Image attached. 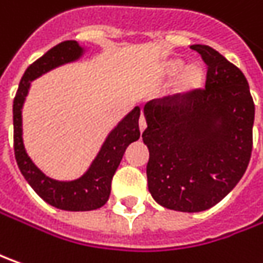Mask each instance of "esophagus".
Instances as JSON below:
<instances>
[{"label":"esophagus","mask_w":263,"mask_h":263,"mask_svg":"<svg viewBox=\"0 0 263 263\" xmlns=\"http://www.w3.org/2000/svg\"><path fill=\"white\" fill-rule=\"evenodd\" d=\"M138 125H140V131L141 132H144V129L147 128V122H145V118L141 115V118H140V122H138Z\"/></svg>","instance_id":"esophagus-1"}]
</instances>
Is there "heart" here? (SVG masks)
<instances>
[{
    "instance_id": "1",
    "label": "heart",
    "mask_w": 263,
    "mask_h": 263,
    "mask_svg": "<svg viewBox=\"0 0 263 263\" xmlns=\"http://www.w3.org/2000/svg\"><path fill=\"white\" fill-rule=\"evenodd\" d=\"M186 68L183 61H173L170 62L167 67L168 76H180V88L182 90H191L194 87L199 86L204 80V71L199 67H189Z\"/></svg>"
}]
</instances>
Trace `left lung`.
Segmentation results:
<instances>
[{
  "label": "left lung",
  "mask_w": 263,
  "mask_h": 263,
  "mask_svg": "<svg viewBox=\"0 0 263 263\" xmlns=\"http://www.w3.org/2000/svg\"><path fill=\"white\" fill-rule=\"evenodd\" d=\"M208 65L204 90L145 104L148 191L164 208L199 213L239 183L252 154L255 104L248 80L206 45H192Z\"/></svg>",
  "instance_id": "8db88e82"
}]
</instances>
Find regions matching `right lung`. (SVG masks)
<instances>
[{
    "mask_svg": "<svg viewBox=\"0 0 263 263\" xmlns=\"http://www.w3.org/2000/svg\"><path fill=\"white\" fill-rule=\"evenodd\" d=\"M86 48L77 41H65L49 49L26 69L13 104L14 154L22 175L45 202L64 211H91L103 206L126 147L140 138V107L135 106L107 134L102 147L86 172L74 180H57L46 176L29 157L23 142V106L33 80L52 69L83 58Z\"/></svg>",
    "mask_w": 263,
    "mask_h": 263,
    "instance_id": "right-lung-1",
    "label": "right lung"
}]
</instances>
